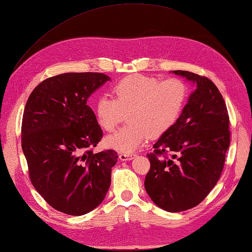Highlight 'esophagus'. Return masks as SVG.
I'll use <instances>...</instances> for the list:
<instances>
[{
    "label": "esophagus",
    "instance_id": "esophagus-1",
    "mask_svg": "<svg viewBox=\"0 0 252 252\" xmlns=\"http://www.w3.org/2000/svg\"><path fill=\"white\" fill-rule=\"evenodd\" d=\"M133 158H135V155H132V154H125V153H121L120 155H119V158L121 159V160H123V161H126V160H130V159H132Z\"/></svg>",
    "mask_w": 252,
    "mask_h": 252
}]
</instances>
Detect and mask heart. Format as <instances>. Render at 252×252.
I'll use <instances>...</instances> for the list:
<instances>
[{"instance_id": "b5f03b06", "label": "heart", "mask_w": 252, "mask_h": 252, "mask_svg": "<svg viewBox=\"0 0 252 252\" xmlns=\"http://www.w3.org/2000/svg\"><path fill=\"white\" fill-rule=\"evenodd\" d=\"M114 99L100 96L94 103L98 124L111 131L119 125L124 112L129 125L105 138V144L119 152L132 153L147 142L150 135H164L176 124L188 98L186 83L179 79L133 74L116 83Z\"/></svg>"}]
</instances>
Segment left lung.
Segmentation results:
<instances>
[{"label": "left lung", "mask_w": 252, "mask_h": 252, "mask_svg": "<svg viewBox=\"0 0 252 252\" xmlns=\"http://www.w3.org/2000/svg\"><path fill=\"white\" fill-rule=\"evenodd\" d=\"M195 85L176 124L149 154L148 195L168 212L191 209L215 188L230 147V120L219 89L207 77L172 71Z\"/></svg>", "instance_id": "left-lung-1"}]
</instances>
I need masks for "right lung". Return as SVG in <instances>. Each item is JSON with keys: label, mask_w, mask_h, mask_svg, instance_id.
<instances>
[{"label": "right lung", "mask_w": 252, "mask_h": 252, "mask_svg": "<svg viewBox=\"0 0 252 252\" xmlns=\"http://www.w3.org/2000/svg\"><path fill=\"white\" fill-rule=\"evenodd\" d=\"M111 81L102 73H63L43 81L26 103L21 147L30 180L56 210L83 216L102 203L119 155L93 153L102 138L92 94Z\"/></svg>", "instance_id": "obj_1"}]
</instances>
